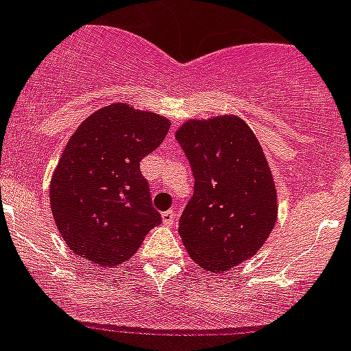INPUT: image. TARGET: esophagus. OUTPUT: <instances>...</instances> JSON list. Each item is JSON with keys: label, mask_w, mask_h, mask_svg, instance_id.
Listing matches in <instances>:
<instances>
[{"label": "esophagus", "mask_w": 351, "mask_h": 351, "mask_svg": "<svg viewBox=\"0 0 351 351\" xmlns=\"http://www.w3.org/2000/svg\"><path fill=\"white\" fill-rule=\"evenodd\" d=\"M175 219H176V213L173 210H167V212L162 213V222L166 226H173L175 224Z\"/></svg>", "instance_id": "esophagus-1"}]
</instances>
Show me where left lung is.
I'll use <instances>...</instances> for the list:
<instances>
[{"mask_svg":"<svg viewBox=\"0 0 351 351\" xmlns=\"http://www.w3.org/2000/svg\"><path fill=\"white\" fill-rule=\"evenodd\" d=\"M194 176L178 221L189 256L208 272H226L265 243L277 217L272 173L242 120L187 121L176 132Z\"/></svg>","mask_w":351,"mask_h":351,"instance_id":"8db88e82","label":"left lung"}]
</instances>
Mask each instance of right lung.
Masks as SVG:
<instances>
[{"label": "right lung", "instance_id": "1", "mask_svg": "<svg viewBox=\"0 0 351 351\" xmlns=\"http://www.w3.org/2000/svg\"><path fill=\"white\" fill-rule=\"evenodd\" d=\"M169 120L111 104L72 134L53 182L51 208L75 254L114 267L162 222L139 162L164 141Z\"/></svg>", "mask_w": 351, "mask_h": 351}]
</instances>
